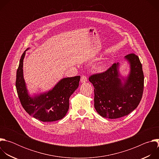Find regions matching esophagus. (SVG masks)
<instances>
[{
  "label": "esophagus",
  "instance_id": "obj_1",
  "mask_svg": "<svg viewBox=\"0 0 159 159\" xmlns=\"http://www.w3.org/2000/svg\"><path fill=\"white\" fill-rule=\"evenodd\" d=\"M80 82L81 83H85L87 82V77L85 75H82L81 76V79H80Z\"/></svg>",
  "mask_w": 159,
  "mask_h": 159
}]
</instances>
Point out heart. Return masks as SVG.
<instances>
[{
    "label": "heart",
    "mask_w": 159,
    "mask_h": 159,
    "mask_svg": "<svg viewBox=\"0 0 159 159\" xmlns=\"http://www.w3.org/2000/svg\"><path fill=\"white\" fill-rule=\"evenodd\" d=\"M104 69H105V65H104V64H102V63L99 65L98 66V69L99 71H102L104 70Z\"/></svg>",
    "instance_id": "obj_1"
}]
</instances>
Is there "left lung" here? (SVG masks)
Instances as JSON below:
<instances>
[{"instance_id":"8db88e82","label":"left lung","mask_w":159,"mask_h":159,"mask_svg":"<svg viewBox=\"0 0 159 159\" xmlns=\"http://www.w3.org/2000/svg\"><path fill=\"white\" fill-rule=\"evenodd\" d=\"M125 58L130 65L126 79L120 74L119 63L89 79L94 87V107L103 118L116 119L126 116L137 107L142 99L144 86L142 63L134 53Z\"/></svg>"}]
</instances>
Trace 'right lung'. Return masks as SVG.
<instances>
[{"instance_id":"1","label":"right lung","mask_w":159,"mask_h":159,"mask_svg":"<svg viewBox=\"0 0 159 159\" xmlns=\"http://www.w3.org/2000/svg\"><path fill=\"white\" fill-rule=\"evenodd\" d=\"M26 51L20 57L16 81L17 95L22 107L30 116L43 122L61 120L69 110V98L78 88L80 77L63 78L49 91L31 97L28 94L22 69Z\"/></svg>"}]
</instances>
